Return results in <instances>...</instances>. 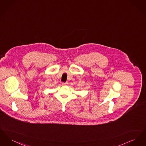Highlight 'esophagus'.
Listing matches in <instances>:
<instances>
[{"label":"esophagus","instance_id":"obj_1","mask_svg":"<svg viewBox=\"0 0 146 146\" xmlns=\"http://www.w3.org/2000/svg\"><path fill=\"white\" fill-rule=\"evenodd\" d=\"M68 85V83H63L62 85L63 86H66Z\"/></svg>","mask_w":146,"mask_h":146}]
</instances>
